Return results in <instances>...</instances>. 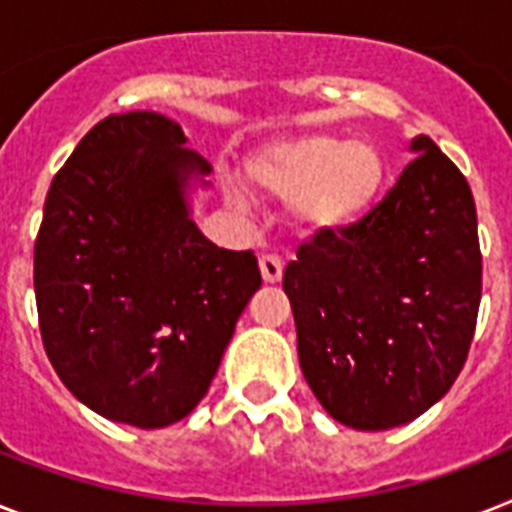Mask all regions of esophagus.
Here are the masks:
<instances>
[{
    "mask_svg": "<svg viewBox=\"0 0 512 512\" xmlns=\"http://www.w3.org/2000/svg\"><path fill=\"white\" fill-rule=\"evenodd\" d=\"M260 273H263L265 284H276V281H281L284 263L276 255H263L260 257Z\"/></svg>",
    "mask_w": 512,
    "mask_h": 512,
    "instance_id": "1",
    "label": "esophagus"
}]
</instances>
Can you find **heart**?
I'll return each mask as SVG.
<instances>
[{"instance_id": "1", "label": "heart", "mask_w": 512, "mask_h": 512, "mask_svg": "<svg viewBox=\"0 0 512 512\" xmlns=\"http://www.w3.org/2000/svg\"><path fill=\"white\" fill-rule=\"evenodd\" d=\"M247 177L268 199H297V220L311 233H342L374 209L388 162L372 140L308 132L260 148Z\"/></svg>"}]
</instances>
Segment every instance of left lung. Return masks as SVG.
Listing matches in <instances>:
<instances>
[{
	"label": "left lung",
	"instance_id": "left-lung-1",
	"mask_svg": "<svg viewBox=\"0 0 512 512\" xmlns=\"http://www.w3.org/2000/svg\"><path fill=\"white\" fill-rule=\"evenodd\" d=\"M388 196L358 225L316 233L284 271L313 396L356 430L398 428L441 401L465 366L481 305L470 185L412 140Z\"/></svg>",
	"mask_w": 512,
	"mask_h": 512
}]
</instances>
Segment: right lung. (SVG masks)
<instances>
[{
  "label": "right lung",
  "mask_w": 512,
  "mask_h": 512,
  "mask_svg": "<svg viewBox=\"0 0 512 512\" xmlns=\"http://www.w3.org/2000/svg\"><path fill=\"white\" fill-rule=\"evenodd\" d=\"M156 111L106 116L68 156L34 247L50 364L84 406L154 430L207 396L236 321L263 279L191 220L212 172Z\"/></svg>",
  "instance_id": "right-lung-1"
}]
</instances>
